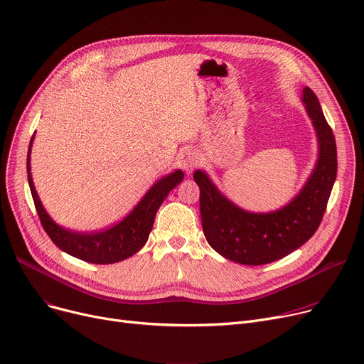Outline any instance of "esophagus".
Instances as JSON below:
<instances>
[{"mask_svg": "<svg viewBox=\"0 0 364 364\" xmlns=\"http://www.w3.org/2000/svg\"><path fill=\"white\" fill-rule=\"evenodd\" d=\"M177 164L186 172V174H192L193 169L199 164L198 153L195 150H190V149L186 150V151H181L180 155L177 156Z\"/></svg>", "mask_w": 364, "mask_h": 364, "instance_id": "34e87169", "label": "esophagus"}]
</instances>
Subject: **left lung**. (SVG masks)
<instances>
[{
    "label": "left lung",
    "mask_w": 364,
    "mask_h": 364,
    "mask_svg": "<svg viewBox=\"0 0 364 364\" xmlns=\"http://www.w3.org/2000/svg\"><path fill=\"white\" fill-rule=\"evenodd\" d=\"M301 100L316 131L318 155L310 177L284 206L272 213L246 211L221 193L203 169L195 171L203 235L227 259L245 265L277 261L298 250L320 225L336 180V143L311 88L302 90Z\"/></svg>",
    "instance_id": "1"
}]
</instances>
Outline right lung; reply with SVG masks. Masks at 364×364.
Listing matches in <instances>:
<instances>
[{
    "label": "right lung",
    "instance_id": "right-lung-1",
    "mask_svg": "<svg viewBox=\"0 0 364 364\" xmlns=\"http://www.w3.org/2000/svg\"><path fill=\"white\" fill-rule=\"evenodd\" d=\"M33 139L35 134L29 143L26 168L28 181L36 213L40 215L44 230L57 247H60L63 252L87 262L113 264L124 261L139 252L149 239L159 206L162 205L171 190L177 187L184 178L181 169H177L162 177L147 190V193L134 206L132 211L124 220L106 228V230L92 233L73 232L59 225L48 215L40 200V196L36 193L31 174V149Z\"/></svg>",
    "mask_w": 364,
    "mask_h": 364
}]
</instances>
